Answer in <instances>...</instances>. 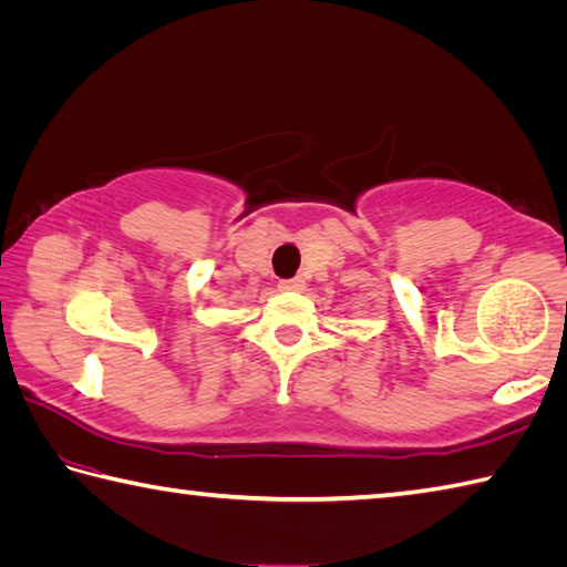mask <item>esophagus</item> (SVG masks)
Here are the masks:
<instances>
[{"label":"esophagus","mask_w":567,"mask_h":567,"mask_svg":"<svg viewBox=\"0 0 567 567\" xmlns=\"http://www.w3.org/2000/svg\"><path fill=\"white\" fill-rule=\"evenodd\" d=\"M279 288H281V291H286V293H301L303 288H306V281L298 279V276H296V279H284L279 284Z\"/></svg>","instance_id":"esophagus-1"}]
</instances>
